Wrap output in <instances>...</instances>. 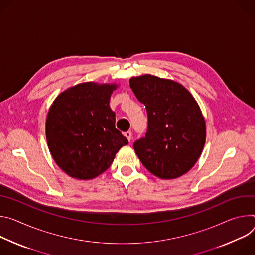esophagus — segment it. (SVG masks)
Returning a JSON list of instances; mask_svg holds the SVG:
<instances>
[{
  "label": "esophagus",
  "mask_w": 255,
  "mask_h": 255,
  "mask_svg": "<svg viewBox=\"0 0 255 255\" xmlns=\"http://www.w3.org/2000/svg\"><path fill=\"white\" fill-rule=\"evenodd\" d=\"M125 136L128 138V142H130V139H131V137H132V132H131L130 130H128V131L125 132Z\"/></svg>",
  "instance_id": "34e87169"
}]
</instances>
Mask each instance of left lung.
<instances>
[{
  "label": "left lung",
  "mask_w": 255,
  "mask_h": 255,
  "mask_svg": "<svg viewBox=\"0 0 255 255\" xmlns=\"http://www.w3.org/2000/svg\"><path fill=\"white\" fill-rule=\"evenodd\" d=\"M129 86L146 106L148 128L133 149L148 170L162 179L185 174L206 142L201 109L182 85L152 75L130 78Z\"/></svg>",
  "instance_id": "1"
}]
</instances>
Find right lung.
<instances>
[{"label":"right lung","instance_id":"right-lung-1","mask_svg":"<svg viewBox=\"0 0 255 255\" xmlns=\"http://www.w3.org/2000/svg\"><path fill=\"white\" fill-rule=\"evenodd\" d=\"M115 89L117 85L82 83L60 94L50 106L45 125L47 145L68 175L77 179L100 175L128 145L109 106Z\"/></svg>","mask_w":255,"mask_h":255}]
</instances>
